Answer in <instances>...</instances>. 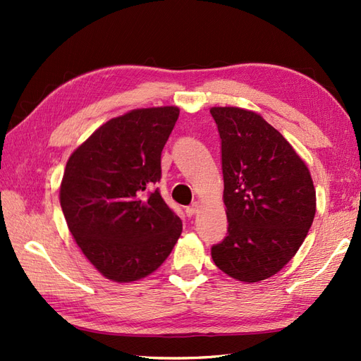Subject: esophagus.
Instances as JSON below:
<instances>
[{
    "instance_id": "esophagus-1",
    "label": "esophagus",
    "mask_w": 361,
    "mask_h": 361,
    "mask_svg": "<svg viewBox=\"0 0 361 361\" xmlns=\"http://www.w3.org/2000/svg\"><path fill=\"white\" fill-rule=\"evenodd\" d=\"M198 208H200V204H198L197 202L195 203H192L190 206H188L186 208V214H188V217H194L195 214L198 212Z\"/></svg>"
}]
</instances>
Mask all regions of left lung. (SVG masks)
I'll return each instance as SVG.
<instances>
[{
  "mask_svg": "<svg viewBox=\"0 0 361 361\" xmlns=\"http://www.w3.org/2000/svg\"><path fill=\"white\" fill-rule=\"evenodd\" d=\"M221 140L228 233L212 245L221 271L243 282L278 273L301 247L317 211L307 166L255 111L214 106Z\"/></svg>",
  "mask_w": 361,
  "mask_h": 361,
  "instance_id": "8db88e82",
  "label": "left lung"
}]
</instances>
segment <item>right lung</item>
Wrapping results in <instances>:
<instances>
[{"mask_svg": "<svg viewBox=\"0 0 361 361\" xmlns=\"http://www.w3.org/2000/svg\"><path fill=\"white\" fill-rule=\"evenodd\" d=\"M176 106L113 118L73 152L60 206L83 255L106 279L137 281L155 271L181 234V220L158 188L161 152Z\"/></svg>", "mask_w": 361, "mask_h": 361, "instance_id": "right-lung-1", "label": "right lung"}]
</instances>
